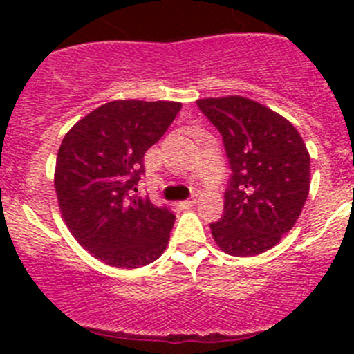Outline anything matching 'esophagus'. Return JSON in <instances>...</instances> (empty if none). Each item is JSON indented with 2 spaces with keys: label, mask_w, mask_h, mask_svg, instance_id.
<instances>
[{
  "label": "esophagus",
  "mask_w": 354,
  "mask_h": 354,
  "mask_svg": "<svg viewBox=\"0 0 354 354\" xmlns=\"http://www.w3.org/2000/svg\"><path fill=\"white\" fill-rule=\"evenodd\" d=\"M195 202H197V194H194L190 198L185 200V202H181V205H183V207H192Z\"/></svg>",
  "instance_id": "obj_1"
}]
</instances>
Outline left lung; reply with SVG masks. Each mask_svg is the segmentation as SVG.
<instances>
[{
	"mask_svg": "<svg viewBox=\"0 0 354 354\" xmlns=\"http://www.w3.org/2000/svg\"><path fill=\"white\" fill-rule=\"evenodd\" d=\"M198 109L223 135L230 164L224 214L210 231L226 253L252 257L279 243L310 190V156L296 128L252 99H200Z\"/></svg>",
	"mask_w": 354,
	"mask_h": 354,
	"instance_id": "1",
	"label": "left lung"
}]
</instances>
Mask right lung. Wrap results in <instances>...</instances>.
Wrapping results in <instances>:
<instances>
[{"instance_id": "add662e5", "label": "right lung", "mask_w": 354, "mask_h": 354, "mask_svg": "<svg viewBox=\"0 0 354 354\" xmlns=\"http://www.w3.org/2000/svg\"><path fill=\"white\" fill-rule=\"evenodd\" d=\"M180 102L113 101L63 138L55 188L71 234L95 259L137 269L162 255L174 214L138 197L144 156L180 113Z\"/></svg>"}]
</instances>
